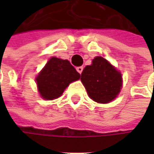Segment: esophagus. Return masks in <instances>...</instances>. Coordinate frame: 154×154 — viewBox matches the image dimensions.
I'll list each match as a JSON object with an SVG mask.
<instances>
[{
  "label": "esophagus",
  "instance_id": "34e87169",
  "mask_svg": "<svg viewBox=\"0 0 154 154\" xmlns=\"http://www.w3.org/2000/svg\"><path fill=\"white\" fill-rule=\"evenodd\" d=\"M77 71L79 73V74H81V73H82V71H83V67H77Z\"/></svg>",
  "mask_w": 154,
  "mask_h": 154
}]
</instances>
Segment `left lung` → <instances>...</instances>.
I'll return each instance as SVG.
<instances>
[{
    "instance_id": "8db88e82",
    "label": "left lung",
    "mask_w": 154,
    "mask_h": 154,
    "mask_svg": "<svg viewBox=\"0 0 154 154\" xmlns=\"http://www.w3.org/2000/svg\"><path fill=\"white\" fill-rule=\"evenodd\" d=\"M84 84L91 99L107 103L117 97L122 86L121 74L103 57H95L92 65L86 66L82 74Z\"/></svg>"
}]
</instances>
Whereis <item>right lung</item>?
Listing matches in <instances>:
<instances>
[{
	"label": "right lung",
	"mask_w": 154,
	"mask_h": 154,
	"mask_svg": "<svg viewBox=\"0 0 154 154\" xmlns=\"http://www.w3.org/2000/svg\"><path fill=\"white\" fill-rule=\"evenodd\" d=\"M79 78L80 74L69 60L52 57L37 76L36 83L41 96L53 100L60 97L71 82Z\"/></svg>",
	"instance_id": "obj_1"
}]
</instances>
